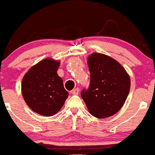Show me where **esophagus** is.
Segmentation results:
<instances>
[{"mask_svg": "<svg viewBox=\"0 0 155 155\" xmlns=\"http://www.w3.org/2000/svg\"><path fill=\"white\" fill-rule=\"evenodd\" d=\"M79 91H80L79 88H74V89L72 90V94L77 95V94H78V93H79Z\"/></svg>", "mask_w": 155, "mask_h": 155, "instance_id": "1", "label": "esophagus"}]
</instances>
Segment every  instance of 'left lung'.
<instances>
[{
  "mask_svg": "<svg viewBox=\"0 0 155 155\" xmlns=\"http://www.w3.org/2000/svg\"><path fill=\"white\" fill-rule=\"evenodd\" d=\"M90 84L81 97L90 114L99 119L111 116L121 108L130 88V79L114 58L94 53L88 57Z\"/></svg>",
  "mask_w": 155,
  "mask_h": 155,
  "instance_id": "obj_1",
  "label": "left lung"
}]
</instances>
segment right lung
<instances>
[{"instance_id": "right-lung-1", "label": "right lung", "mask_w": 155, "mask_h": 155, "mask_svg": "<svg viewBox=\"0 0 155 155\" xmlns=\"http://www.w3.org/2000/svg\"><path fill=\"white\" fill-rule=\"evenodd\" d=\"M59 61L51 58L41 61L29 69L22 81V94L35 113L51 116L58 112L68 97L63 80L57 74Z\"/></svg>"}]
</instances>
